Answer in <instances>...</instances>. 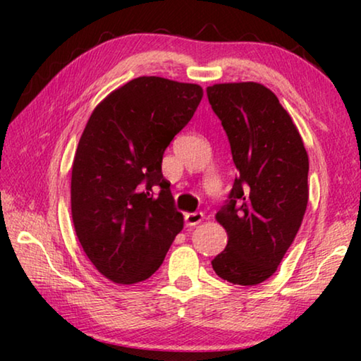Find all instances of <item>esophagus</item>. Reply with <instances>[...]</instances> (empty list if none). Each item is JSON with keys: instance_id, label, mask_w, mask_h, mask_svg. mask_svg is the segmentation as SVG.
Wrapping results in <instances>:
<instances>
[{"instance_id": "esophagus-1", "label": "esophagus", "mask_w": 361, "mask_h": 361, "mask_svg": "<svg viewBox=\"0 0 361 361\" xmlns=\"http://www.w3.org/2000/svg\"><path fill=\"white\" fill-rule=\"evenodd\" d=\"M204 219V213L202 212H194V213H186L185 215V223L186 226H195L199 224Z\"/></svg>"}]
</instances>
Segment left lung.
Masks as SVG:
<instances>
[{
	"instance_id": "8db88e82",
	"label": "left lung",
	"mask_w": 361,
	"mask_h": 361,
	"mask_svg": "<svg viewBox=\"0 0 361 361\" xmlns=\"http://www.w3.org/2000/svg\"><path fill=\"white\" fill-rule=\"evenodd\" d=\"M207 97L239 172L229 200L216 213L228 245L212 266L231 283L258 285L277 271L302 223L307 151L291 116L262 84H213Z\"/></svg>"
}]
</instances>
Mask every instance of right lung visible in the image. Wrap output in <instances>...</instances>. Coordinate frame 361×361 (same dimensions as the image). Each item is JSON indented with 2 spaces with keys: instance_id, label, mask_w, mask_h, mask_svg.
<instances>
[{
  "instance_id": "right-lung-1",
  "label": "right lung",
  "mask_w": 361,
  "mask_h": 361,
  "mask_svg": "<svg viewBox=\"0 0 361 361\" xmlns=\"http://www.w3.org/2000/svg\"><path fill=\"white\" fill-rule=\"evenodd\" d=\"M202 95L197 84L140 76L113 90L85 124L71 170V216L84 253L114 283L149 279L183 229L162 156Z\"/></svg>"
}]
</instances>
